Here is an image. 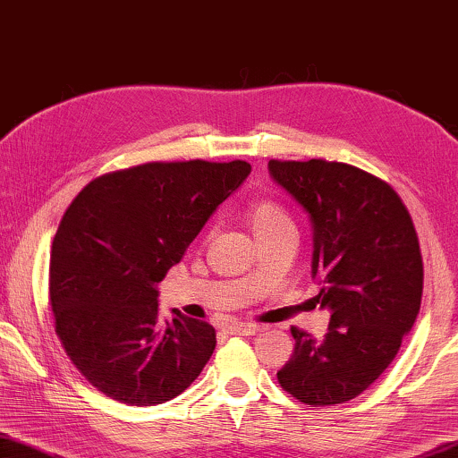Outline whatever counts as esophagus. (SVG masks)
<instances>
[{
    "label": "esophagus",
    "instance_id": "obj_1",
    "mask_svg": "<svg viewBox=\"0 0 458 458\" xmlns=\"http://www.w3.org/2000/svg\"><path fill=\"white\" fill-rule=\"evenodd\" d=\"M226 331L230 333V335H255V333L259 331V327L252 323H230L226 327Z\"/></svg>",
    "mask_w": 458,
    "mask_h": 458
}]
</instances>
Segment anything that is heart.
Returning <instances> with one entry per match:
<instances>
[{"mask_svg":"<svg viewBox=\"0 0 458 458\" xmlns=\"http://www.w3.org/2000/svg\"><path fill=\"white\" fill-rule=\"evenodd\" d=\"M247 222L261 242L285 234V232H296L294 217L285 206L276 199H259L250 203L247 209Z\"/></svg>","mask_w":458,"mask_h":458,"instance_id":"1","label":"heart"}]
</instances>
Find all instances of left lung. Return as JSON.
Returning a JSON list of instances; mask_svg holds the SVG:
<instances>
[{"label": "left lung", "instance_id": "left-lung-1", "mask_svg": "<svg viewBox=\"0 0 458 458\" xmlns=\"http://www.w3.org/2000/svg\"><path fill=\"white\" fill-rule=\"evenodd\" d=\"M269 173L315 228V298L331 310L323 341L292 327L294 353L277 382L300 403L356 399L397 356L424 290L420 238L386 181L345 162L269 160Z\"/></svg>", "mask_w": 458, "mask_h": 458}]
</instances>
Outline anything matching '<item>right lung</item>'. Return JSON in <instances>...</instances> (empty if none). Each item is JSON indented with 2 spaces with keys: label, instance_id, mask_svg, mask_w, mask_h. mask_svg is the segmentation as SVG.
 Here are the masks:
<instances>
[{
  "label": "right lung",
  "instance_id": "1",
  "mask_svg": "<svg viewBox=\"0 0 458 458\" xmlns=\"http://www.w3.org/2000/svg\"><path fill=\"white\" fill-rule=\"evenodd\" d=\"M249 173L244 160L148 162L97 176L65 209L49 263L55 333L106 397L158 405L208 364L216 329L179 310L162 325L156 285Z\"/></svg>",
  "mask_w": 458,
  "mask_h": 458
}]
</instances>
